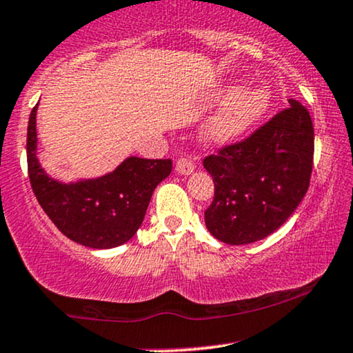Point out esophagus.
I'll use <instances>...</instances> for the list:
<instances>
[{"instance_id": "esophagus-1", "label": "esophagus", "mask_w": 353, "mask_h": 353, "mask_svg": "<svg viewBox=\"0 0 353 353\" xmlns=\"http://www.w3.org/2000/svg\"><path fill=\"white\" fill-rule=\"evenodd\" d=\"M176 171L177 174H181V176H189V174H192L194 172L192 161H189L188 158H181L176 163Z\"/></svg>"}]
</instances>
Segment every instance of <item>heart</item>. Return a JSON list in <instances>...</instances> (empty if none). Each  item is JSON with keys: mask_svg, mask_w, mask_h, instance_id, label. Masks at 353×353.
I'll return each instance as SVG.
<instances>
[{"mask_svg": "<svg viewBox=\"0 0 353 353\" xmlns=\"http://www.w3.org/2000/svg\"><path fill=\"white\" fill-rule=\"evenodd\" d=\"M273 103L268 87H252L241 90L230 85L217 112L201 125V139L210 146H223L239 141L266 117Z\"/></svg>", "mask_w": 353, "mask_h": 353, "instance_id": "obj_1", "label": "heart"}]
</instances>
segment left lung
<instances>
[{
    "mask_svg": "<svg viewBox=\"0 0 353 353\" xmlns=\"http://www.w3.org/2000/svg\"><path fill=\"white\" fill-rule=\"evenodd\" d=\"M248 139L203 159L215 195L205 225L228 245H248L278 230L307 192L312 171L311 114L298 100Z\"/></svg>",
    "mask_w": 353,
    "mask_h": 353,
    "instance_id": "1",
    "label": "left lung"
}]
</instances>
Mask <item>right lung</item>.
I'll return each mask as SVG.
<instances>
[{"instance_id":"right-lung-1","label":"right lung","mask_w":353,"mask_h":353,"mask_svg":"<svg viewBox=\"0 0 353 353\" xmlns=\"http://www.w3.org/2000/svg\"><path fill=\"white\" fill-rule=\"evenodd\" d=\"M37 107L28 125V169L37 202L75 243L108 250L130 241L141 227L154 189L171 174V159L128 156L103 176L54 179L37 158Z\"/></svg>"}]
</instances>
